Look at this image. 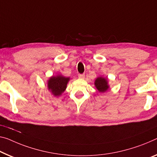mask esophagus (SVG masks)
I'll return each mask as SVG.
<instances>
[{"mask_svg": "<svg viewBox=\"0 0 157 157\" xmlns=\"http://www.w3.org/2000/svg\"><path fill=\"white\" fill-rule=\"evenodd\" d=\"M78 77L80 78H81V79H83V78H85V74H78Z\"/></svg>", "mask_w": 157, "mask_h": 157, "instance_id": "1", "label": "esophagus"}]
</instances>
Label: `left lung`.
<instances>
[{
    "instance_id": "left-lung-1",
    "label": "left lung",
    "mask_w": 157,
    "mask_h": 157,
    "mask_svg": "<svg viewBox=\"0 0 157 157\" xmlns=\"http://www.w3.org/2000/svg\"><path fill=\"white\" fill-rule=\"evenodd\" d=\"M95 86L100 93H105L109 88L107 79L103 78L102 76L98 77V78L95 79Z\"/></svg>"
}]
</instances>
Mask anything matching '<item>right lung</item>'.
I'll list each match as a JSON object with an SVG mask.
<instances>
[{"label":"right lung","instance_id":"right-lung-1","mask_svg":"<svg viewBox=\"0 0 157 157\" xmlns=\"http://www.w3.org/2000/svg\"><path fill=\"white\" fill-rule=\"evenodd\" d=\"M69 80V77H65L62 75L52 76L48 81V90L54 96L58 97L66 90L67 83Z\"/></svg>","mask_w":157,"mask_h":157}]
</instances>
